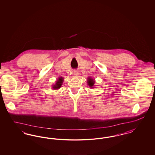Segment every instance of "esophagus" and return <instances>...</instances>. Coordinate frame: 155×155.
Wrapping results in <instances>:
<instances>
[{"label":"esophagus","instance_id":"1","mask_svg":"<svg viewBox=\"0 0 155 155\" xmlns=\"http://www.w3.org/2000/svg\"><path fill=\"white\" fill-rule=\"evenodd\" d=\"M74 74L75 76H78L79 75V71L78 70H74Z\"/></svg>","mask_w":155,"mask_h":155}]
</instances>
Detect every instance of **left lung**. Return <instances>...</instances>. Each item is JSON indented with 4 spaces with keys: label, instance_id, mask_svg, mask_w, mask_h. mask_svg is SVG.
<instances>
[{
    "label": "left lung",
    "instance_id": "obj_1",
    "mask_svg": "<svg viewBox=\"0 0 155 155\" xmlns=\"http://www.w3.org/2000/svg\"><path fill=\"white\" fill-rule=\"evenodd\" d=\"M95 81H94V80H93L92 78H91L90 77H88V79L87 80V83L88 85L89 86V87H91V88H94V84H95Z\"/></svg>",
    "mask_w": 155,
    "mask_h": 155
}]
</instances>
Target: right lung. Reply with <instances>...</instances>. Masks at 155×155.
<instances>
[{
    "instance_id": "right-lung-1",
    "label": "right lung",
    "mask_w": 155,
    "mask_h": 155,
    "mask_svg": "<svg viewBox=\"0 0 155 155\" xmlns=\"http://www.w3.org/2000/svg\"><path fill=\"white\" fill-rule=\"evenodd\" d=\"M63 82V77H59L58 80L56 82L55 84L52 87V88L53 89H56V90L59 89L61 87Z\"/></svg>"
}]
</instances>
